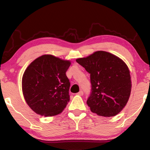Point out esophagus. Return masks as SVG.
Returning <instances> with one entry per match:
<instances>
[{
	"label": "esophagus",
	"mask_w": 150,
	"mask_h": 150,
	"mask_svg": "<svg viewBox=\"0 0 150 150\" xmlns=\"http://www.w3.org/2000/svg\"><path fill=\"white\" fill-rule=\"evenodd\" d=\"M77 95H81V96H82V95H83V91H80L79 92V93H77Z\"/></svg>",
	"instance_id": "1"
}]
</instances>
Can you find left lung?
Returning a JSON list of instances; mask_svg holds the SVG:
<instances>
[{"mask_svg":"<svg viewBox=\"0 0 150 150\" xmlns=\"http://www.w3.org/2000/svg\"><path fill=\"white\" fill-rule=\"evenodd\" d=\"M76 62L90 74L91 89L87 104L91 112L106 117L120 112L131 92L130 71L126 63L104 51H98Z\"/></svg>","mask_w":150,"mask_h":150,"instance_id":"1","label":"left lung"}]
</instances>
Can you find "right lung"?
<instances>
[{
    "mask_svg": "<svg viewBox=\"0 0 150 150\" xmlns=\"http://www.w3.org/2000/svg\"><path fill=\"white\" fill-rule=\"evenodd\" d=\"M69 61L42 55L29 65L22 77V92L35 113L52 116L62 112L69 101Z\"/></svg>",
    "mask_w": 150,
    "mask_h": 150,
    "instance_id": "1",
    "label": "right lung"
}]
</instances>
